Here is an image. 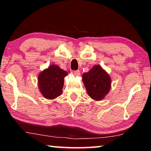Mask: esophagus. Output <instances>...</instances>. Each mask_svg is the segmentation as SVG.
<instances>
[{"label": "esophagus", "instance_id": "34e87169", "mask_svg": "<svg viewBox=\"0 0 151 151\" xmlns=\"http://www.w3.org/2000/svg\"><path fill=\"white\" fill-rule=\"evenodd\" d=\"M73 74H74V76H80V71H79V70H77V71H74Z\"/></svg>", "mask_w": 151, "mask_h": 151}]
</instances>
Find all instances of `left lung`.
Wrapping results in <instances>:
<instances>
[{
  "label": "left lung",
  "instance_id": "left-lung-1",
  "mask_svg": "<svg viewBox=\"0 0 151 151\" xmlns=\"http://www.w3.org/2000/svg\"><path fill=\"white\" fill-rule=\"evenodd\" d=\"M82 82L88 96L96 101L104 99L110 91L111 79L100 65H94L89 71L83 73Z\"/></svg>",
  "mask_w": 151,
  "mask_h": 151
}]
</instances>
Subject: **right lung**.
Here are the masks:
<instances>
[{
    "label": "right lung",
    "instance_id": "obj_1",
    "mask_svg": "<svg viewBox=\"0 0 151 151\" xmlns=\"http://www.w3.org/2000/svg\"><path fill=\"white\" fill-rule=\"evenodd\" d=\"M68 73L56 65H51L39 73V91L47 100H53L63 93L64 78Z\"/></svg>",
    "mask_w": 151,
    "mask_h": 151
}]
</instances>
